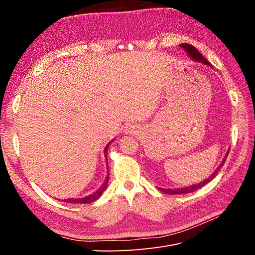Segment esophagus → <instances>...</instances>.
Here are the masks:
<instances>
[{
    "mask_svg": "<svg viewBox=\"0 0 255 255\" xmlns=\"http://www.w3.org/2000/svg\"><path fill=\"white\" fill-rule=\"evenodd\" d=\"M125 132H126V134H133V133L136 132V128L134 127H132V126H128V127L126 128Z\"/></svg>",
    "mask_w": 255,
    "mask_h": 255,
    "instance_id": "esophagus-1",
    "label": "esophagus"
}]
</instances>
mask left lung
<instances>
[{
	"label": "left lung",
	"mask_w": 255,
	"mask_h": 255,
	"mask_svg": "<svg viewBox=\"0 0 255 255\" xmlns=\"http://www.w3.org/2000/svg\"><path fill=\"white\" fill-rule=\"evenodd\" d=\"M180 47L187 53V55L192 59V60H195V61H198V63H201V64H203V65H206V66H208V67H212V65L208 63V61L204 58V56L202 55L201 53H200L194 45H191V44H188V43H182V44H180ZM228 154H229V150H228V152H227V154H226V156H225V158L222 159V161L220 163V165L216 168V170L207 177V179H205V180H203L202 182H200V183H197V184H194V185H190V186H186V187H181V188H160L159 187V189L163 191V192H165V194H168V195H183V194H189V192H192V191H196V190H198V189H200L201 187H203L204 185H206L208 182H211L214 177L217 175V173H218V171L220 170V168L225 165V161H226V159H227V156H228Z\"/></svg>",
	"instance_id": "8db88e82"
}]
</instances>
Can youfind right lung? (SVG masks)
Here are the masks:
<instances>
[{
	"mask_svg": "<svg viewBox=\"0 0 255 255\" xmlns=\"http://www.w3.org/2000/svg\"><path fill=\"white\" fill-rule=\"evenodd\" d=\"M115 139H113L112 141H110L109 143L106 144L105 149H104V155L107 159V148H109V145L111 142H113ZM109 177H110V171H109V168H107V175L105 177V181L103 182V184L100 186V188L98 190H96L95 192H92L91 195L86 196L84 198H70V199H65L63 200L64 202H68V203H74V204H87V203H92L95 202L96 200H98L101 195L103 194V191L106 189L107 187V183H109Z\"/></svg>",
	"mask_w": 255,
	"mask_h": 255,
	"instance_id": "1",
	"label": "right lung"
}]
</instances>
